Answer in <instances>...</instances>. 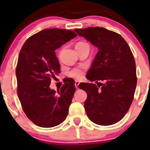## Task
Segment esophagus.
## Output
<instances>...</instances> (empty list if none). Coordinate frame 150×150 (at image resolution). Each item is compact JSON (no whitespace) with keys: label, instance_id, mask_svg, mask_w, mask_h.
Listing matches in <instances>:
<instances>
[{"label":"esophagus","instance_id":"esophagus-1","mask_svg":"<svg viewBox=\"0 0 150 150\" xmlns=\"http://www.w3.org/2000/svg\"><path fill=\"white\" fill-rule=\"evenodd\" d=\"M79 84H80V82L78 81H75V86L76 88H78V86H79Z\"/></svg>","mask_w":150,"mask_h":150}]
</instances>
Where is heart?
Returning <instances> with one entry per match:
<instances>
[{
    "label": "heart",
    "instance_id": "obj_1",
    "mask_svg": "<svg viewBox=\"0 0 150 150\" xmlns=\"http://www.w3.org/2000/svg\"><path fill=\"white\" fill-rule=\"evenodd\" d=\"M83 44H86V43H84V42H79V43H77L75 47L82 46V45ZM68 75H69L70 77H72V78L80 79V78H82L83 75V72L82 69H80V68H75V69H72V70L69 71Z\"/></svg>",
    "mask_w": 150,
    "mask_h": 150
}]
</instances>
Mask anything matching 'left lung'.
<instances>
[{
	"label": "left lung",
	"mask_w": 150,
	"mask_h": 150,
	"mask_svg": "<svg viewBox=\"0 0 150 150\" xmlns=\"http://www.w3.org/2000/svg\"><path fill=\"white\" fill-rule=\"evenodd\" d=\"M74 30L98 48L86 78L104 81L101 88L93 83H80V88L87 93L86 114L98 125L116 123L129 110L135 93L137 69L132 52L121 35L104 28Z\"/></svg>",
	"instance_id": "1"
}]
</instances>
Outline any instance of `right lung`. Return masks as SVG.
<instances>
[{"label": "right lung", "instance_id": "right-lung-1", "mask_svg": "<svg viewBox=\"0 0 150 150\" xmlns=\"http://www.w3.org/2000/svg\"><path fill=\"white\" fill-rule=\"evenodd\" d=\"M76 37L73 31L46 29L29 38L22 47L16 69L17 94L24 112L33 123L43 128L59 125L66 119L75 92L69 78L55 91L51 78L60 73L55 50Z\"/></svg>", "mask_w": 150, "mask_h": 150}]
</instances>
